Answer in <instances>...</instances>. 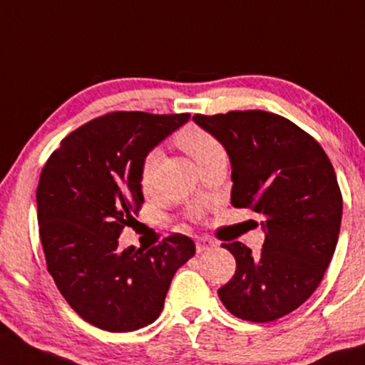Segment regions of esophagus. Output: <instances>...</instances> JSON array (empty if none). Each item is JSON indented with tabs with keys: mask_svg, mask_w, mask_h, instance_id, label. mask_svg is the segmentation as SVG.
I'll list each match as a JSON object with an SVG mask.
<instances>
[{
	"mask_svg": "<svg viewBox=\"0 0 365 365\" xmlns=\"http://www.w3.org/2000/svg\"><path fill=\"white\" fill-rule=\"evenodd\" d=\"M217 243L214 240L207 238V236H202V238L197 240V252L202 253V252H207V250H212L216 248Z\"/></svg>",
	"mask_w": 365,
	"mask_h": 365,
	"instance_id": "34e87169",
	"label": "esophagus"
}]
</instances>
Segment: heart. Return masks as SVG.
<instances>
[{
    "mask_svg": "<svg viewBox=\"0 0 365 365\" xmlns=\"http://www.w3.org/2000/svg\"><path fill=\"white\" fill-rule=\"evenodd\" d=\"M177 143L183 151H187L188 155H190V158L197 165L204 163V161H207L209 158L212 156L225 155L222 146L217 143V139L209 133H205L204 129L195 125L185 127V129L177 135ZM158 160H160V153L151 151L143 163V170H140V183H143V187L146 188V190L151 187Z\"/></svg>",
    "mask_w": 365,
    "mask_h": 365,
    "instance_id": "obj_1",
    "label": "heart"
}]
</instances>
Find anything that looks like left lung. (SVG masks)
<instances>
[{
    "label": "left lung",
    "mask_w": 365,
    "mask_h": 365,
    "mask_svg": "<svg viewBox=\"0 0 365 365\" xmlns=\"http://www.w3.org/2000/svg\"><path fill=\"white\" fill-rule=\"evenodd\" d=\"M231 163V204L262 217V252L222 245L236 272L219 289L231 314L267 323L309 299L335 253L341 202L335 170L316 140L287 118L263 110L195 115Z\"/></svg>",
    "instance_id": "left-lung-1"
}]
</instances>
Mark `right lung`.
<instances>
[{"label": "right lung", "instance_id": "add662e5", "mask_svg": "<svg viewBox=\"0 0 365 365\" xmlns=\"http://www.w3.org/2000/svg\"><path fill=\"white\" fill-rule=\"evenodd\" d=\"M188 120V113H108L61 140L43 166L37 219L47 270L93 327L134 331L151 324L175 272L195 255L194 241L183 235L149 250L118 247L144 202V160Z\"/></svg>", "mask_w": 365, "mask_h": 365}]
</instances>
